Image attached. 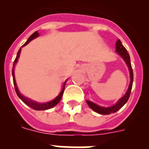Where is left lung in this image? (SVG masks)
Returning a JSON list of instances; mask_svg holds the SVG:
<instances>
[{
  "instance_id": "obj_1",
  "label": "left lung",
  "mask_w": 149,
  "mask_h": 149,
  "mask_svg": "<svg viewBox=\"0 0 149 149\" xmlns=\"http://www.w3.org/2000/svg\"><path fill=\"white\" fill-rule=\"evenodd\" d=\"M116 51L122 56V59L125 60V62L127 64V67H128L129 72H130V77H131V81H130L128 89H127L125 95L123 97H122L118 101V102L116 104H114L113 106L110 107H101L95 104H94L92 101H86V103H87V104L89 105V107L92 110H94L96 113H98L102 114V115H108V114L110 113H116V111L120 110L122 107L125 104L127 100L129 99V97H130V95H131V89H132L133 81H134V74H133V69L132 67H131V60H130L129 54L127 53L126 48L122 45V42H121V41L119 39L117 40L116 43Z\"/></svg>"
}]
</instances>
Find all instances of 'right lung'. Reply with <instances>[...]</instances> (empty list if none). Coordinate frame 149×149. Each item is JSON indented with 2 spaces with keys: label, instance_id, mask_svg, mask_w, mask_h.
<instances>
[{
  "label": "right lung",
  "instance_id": "obj_1",
  "mask_svg": "<svg viewBox=\"0 0 149 149\" xmlns=\"http://www.w3.org/2000/svg\"><path fill=\"white\" fill-rule=\"evenodd\" d=\"M39 34L37 31H36L35 33H33L32 35L30 36V37H29V39H27V42H26L24 43L23 45H22V47L27 45L30 42V41L33 40V39H35V38L38 37V36H39ZM22 48L18 50V54H17V56H16V57H15V61H14V63H13V71H12V73H13V84H14V86H15V93H16L17 95L18 96V98H20V99L22 100V101H23L24 103L25 104H27V106H29L30 107H31V108L33 109V110H48V109H50V108H52V107H54L56 106V105L59 102H60V99H61V98H62V96H63V95L64 89H65V83H66V81H65V83H64V84H63V89H62V91L60 92V94L58 95V96H57L56 98H54L53 101H49V102H47V103H38V102H36V101H32V100L29 99V98H26V97H24V96L22 95L19 93V91H18V87H17L16 82H15V74H14V67H15V65L16 64L17 61H18V57H19V55H20Z\"/></svg>",
  "mask_w": 149,
  "mask_h": 149
}]
</instances>
